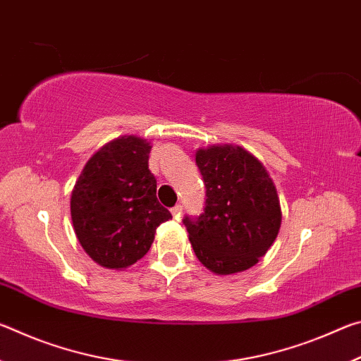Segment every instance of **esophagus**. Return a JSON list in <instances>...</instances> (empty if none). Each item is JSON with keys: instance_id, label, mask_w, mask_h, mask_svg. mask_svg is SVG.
Masks as SVG:
<instances>
[{"instance_id": "1", "label": "esophagus", "mask_w": 361, "mask_h": 361, "mask_svg": "<svg viewBox=\"0 0 361 361\" xmlns=\"http://www.w3.org/2000/svg\"><path fill=\"white\" fill-rule=\"evenodd\" d=\"M170 212H172V215H173V218H175V219H180V216H181V212H183V207L178 204V205H175L173 209L170 210Z\"/></svg>"}]
</instances>
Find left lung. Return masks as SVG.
I'll return each instance as SVG.
<instances>
[{"label":"left lung","instance_id":"8db88e82","mask_svg":"<svg viewBox=\"0 0 361 361\" xmlns=\"http://www.w3.org/2000/svg\"><path fill=\"white\" fill-rule=\"evenodd\" d=\"M195 162L207 200L202 215L183 221L194 253L216 276L247 271L267 253L282 224L274 180L239 145L199 148Z\"/></svg>","mask_w":361,"mask_h":361}]
</instances>
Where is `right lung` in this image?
<instances>
[{
    "instance_id": "obj_1",
    "label": "right lung",
    "mask_w": 361,
    "mask_h": 361,
    "mask_svg": "<svg viewBox=\"0 0 361 361\" xmlns=\"http://www.w3.org/2000/svg\"><path fill=\"white\" fill-rule=\"evenodd\" d=\"M151 143L122 135L94 152L71 191L73 229L84 252L106 269H126L148 253L157 226L172 218L156 197Z\"/></svg>"
}]
</instances>
